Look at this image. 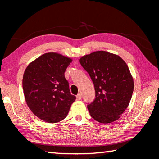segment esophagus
I'll use <instances>...</instances> for the list:
<instances>
[{
  "mask_svg": "<svg viewBox=\"0 0 159 159\" xmlns=\"http://www.w3.org/2000/svg\"><path fill=\"white\" fill-rule=\"evenodd\" d=\"M76 98H77V99H78V100L81 99V93H78V95H77Z\"/></svg>",
  "mask_w": 159,
  "mask_h": 159,
  "instance_id": "obj_1",
  "label": "esophagus"
}]
</instances>
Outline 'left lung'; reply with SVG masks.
Listing matches in <instances>:
<instances>
[{
  "mask_svg": "<svg viewBox=\"0 0 159 159\" xmlns=\"http://www.w3.org/2000/svg\"><path fill=\"white\" fill-rule=\"evenodd\" d=\"M93 81L95 99L88 105L91 117L107 124L116 121L126 110L134 89L133 78L121 57L95 51L80 59Z\"/></svg>",
  "mask_w": 159,
  "mask_h": 159,
  "instance_id": "left-lung-1",
  "label": "left lung"
}]
</instances>
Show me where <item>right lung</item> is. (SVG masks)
Masks as SVG:
<instances>
[{"instance_id": "1", "label": "right lung", "mask_w": 159, "mask_h": 159, "mask_svg": "<svg viewBox=\"0 0 159 159\" xmlns=\"http://www.w3.org/2000/svg\"><path fill=\"white\" fill-rule=\"evenodd\" d=\"M72 61L59 53L48 52L30 62L24 73L22 87L27 105L46 123L64 119L76 99L70 93L64 75Z\"/></svg>"}]
</instances>
